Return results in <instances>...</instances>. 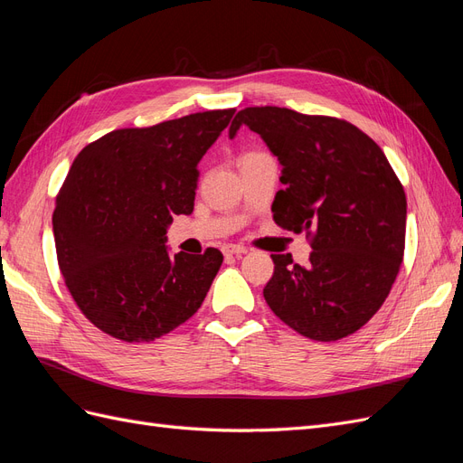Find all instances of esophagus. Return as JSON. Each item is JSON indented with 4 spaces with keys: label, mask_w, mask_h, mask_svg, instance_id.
Listing matches in <instances>:
<instances>
[{
    "label": "esophagus",
    "mask_w": 463,
    "mask_h": 463,
    "mask_svg": "<svg viewBox=\"0 0 463 463\" xmlns=\"http://www.w3.org/2000/svg\"><path fill=\"white\" fill-rule=\"evenodd\" d=\"M222 250H223V255H226V257H241V255L247 253V249L241 247V245H226Z\"/></svg>",
    "instance_id": "esophagus-1"
}]
</instances>
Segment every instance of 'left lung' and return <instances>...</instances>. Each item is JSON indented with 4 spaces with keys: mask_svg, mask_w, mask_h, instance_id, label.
<instances>
[{
    "mask_svg": "<svg viewBox=\"0 0 463 463\" xmlns=\"http://www.w3.org/2000/svg\"><path fill=\"white\" fill-rule=\"evenodd\" d=\"M282 164L272 203L282 230L311 240L309 264L272 255L262 293L274 315L317 342L357 332L381 309L400 272L408 203L398 175L369 135L345 119L288 108L237 111Z\"/></svg>",
    "mask_w": 463,
    "mask_h": 463,
    "instance_id": "obj_1",
    "label": "left lung"
}]
</instances>
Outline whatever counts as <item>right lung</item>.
I'll return each mask as SVG.
<instances>
[{"instance_id": "right-lung-1", "label": "right lung", "mask_w": 463, "mask_h": 463, "mask_svg": "<svg viewBox=\"0 0 463 463\" xmlns=\"http://www.w3.org/2000/svg\"><path fill=\"white\" fill-rule=\"evenodd\" d=\"M235 109L116 129L79 152L55 197L53 237L65 286L96 328L152 342L199 311L222 253H167L174 216L191 214L197 164Z\"/></svg>"}]
</instances>
